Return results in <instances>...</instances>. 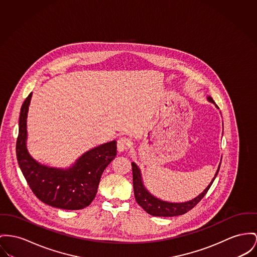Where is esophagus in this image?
<instances>
[{
    "mask_svg": "<svg viewBox=\"0 0 257 257\" xmlns=\"http://www.w3.org/2000/svg\"><path fill=\"white\" fill-rule=\"evenodd\" d=\"M131 145V142L127 138L125 137H121L119 140H118V143H117V146H118V151L119 153H122L124 152Z\"/></svg>",
    "mask_w": 257,
    "mask_h": 257,
    "instance_id": "obj_1",
    "label": "esophagus"
}]
</instances>
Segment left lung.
<instances>
[{"label": "left lung", "instance_id": "8db88e82", "mask_svg": "<svg viewBox=\"0 0 257 257\" xmlns=\"http://www.w3.org/2000/svg\"><path fill=\"white\" fill-rule=\"evenodd\" d=\"M206 99L208 102L214 104V106L218 108V106L213 101L211 96L207 95ZM221 114V112H220ZM222 159V158H221ZM221 165V160L218 165V168L216 170V172L211 179L210 183L207 185V187L196 198L187 201V202H182V203H172L169 201H164L158 197L154 196L146 186L144 185L143 182V177L141 170L137 166L135 162L132 163L133 167V175H134V191H135V197L137 200V204L140 205L147 213L153 215V216H164V217H171V216H177V215H182L186 213L190 209H192L195 205H197L206 194L208 189L210 188L211 184L213 183L219 169Z\"/></svg>", "mask_w": 257, "mask_h": 257}]
</instances>
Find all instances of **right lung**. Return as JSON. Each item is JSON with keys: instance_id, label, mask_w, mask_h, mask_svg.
Returning <instances> with one entry per match:
<instances>
[{"instance_id": "obj_1", "label": "right lung", "mask_w": 257, "mask_h": 257, "mask_svg": "<svg viewBox=\"0 0 257 257\" xmlns=\"http://www.w3.org/2000/svg\"><path fill=\"white\" fill-rule=\"evenodd\" d=\"M31 98L32 92L20 110L17 141L19 168L36 197L43 203L61 209H82L95 198L103 171L116 158L117 141L89 149L68 168L43 165L27 149V116Z\"/></svg>"}]
</instances>
